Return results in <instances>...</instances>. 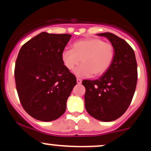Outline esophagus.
<instances>
[{
	"instance_id": "obj_1",
	"label": "esophagus",
	"mask_w": 151,
	"mask_h": 151,
	"mask_svg": "<svg viewBox=\"0 0 151 151\" xmlns=\"http://www.w3.org/2000/svg\"><path fill=\"white\" fill-rule=\"evenodd\" d=\"M77 84H81V79H79V78H77Z\"/></svg>"
}]
</instances>
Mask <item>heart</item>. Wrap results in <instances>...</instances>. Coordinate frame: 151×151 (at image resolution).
Segmentation results:
<instances>
[{"label": "heart", "instance_id": "obj_1", "mask_svg": "<svg viewBox=\"0 0 151 151\" xmlns=\"http://www.w3.org/2000/svg\"><path fill=\"white\" fill-rule=\"evenodd\" d=\"M115 55L113 45L99 38H88L78 40L72 50H65L62 53V60L66 68L72 70L80 61L82 64L75 70L78 77L101 75L109 68Z\"/></svg>", "mask_w": 151, "mask_h": 151}]
</instances>
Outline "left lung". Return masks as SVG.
<instances>
[{"instance_id": "8db88e82", "label": "left lung", "mask_w": 151, "mask_h": 151, "mask_svg": "<svg viewBox=\"0 0 151 151\" xmlns=\"http://www.w3.org/2000/svg\"><path fill=\"white\" fill-rule=\"evenodd\" d=\"M104 36L113 45L114 58L99 79L82 81L85 86L86 111L97 120L112 121L121 117L129 108L136 90L138 71L133 50L124 40L111 32Z\"/></svg>"}]
</instances>
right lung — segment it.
Here are the masks:
<instances>
[{
  "instance_id": "obj_1",
  "label": "right lung",
  "mask_w": 151,
  "mask_h": 151,
  "mask_svg": "<svg viewBox=\"0 0 151 151\" xmlns=\"http://www.w3.org/2000/svg\"><path fill=\"white\" fill-rule=\"evenodd\" d=\"M72 35L43 32L25 43L15 62V79L22 108L37 120L51 121L65 112L77 79L62 53Z\"/></svg>"
}]
</instances>
